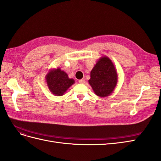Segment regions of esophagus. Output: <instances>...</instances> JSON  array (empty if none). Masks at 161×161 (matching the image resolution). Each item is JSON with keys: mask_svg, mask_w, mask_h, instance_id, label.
I'll return each mask as SVG.
<instances>
[{"mask_svg": "<svg viewBox=\"0 0 161 161\" xmlns=\"http://www.w3.org/2000/svg\"><path fill=\"white\" fill-rule=\"evenodd\" d=\"M79 82L80 84H84L85 82V80L84 79H82L79 80Z\"/></svg>", "mask_w": 161, "mask_h": 161, "instance_id": "esophagus-1", "label": "esophagus"}]
</instances>
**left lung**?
I'll list each match as a JSON object with an SVG mask.
<instances>
[{
  "label": "left lung",
  "instance_id": "left-lung-1",
  "mask_svg": "<svg viewBox=\"0 0 161 161\" xmlns=\"http://www.w3.org/2000/svg\"><path fill=\"white\" fill-rule=\"evenodd\" d=\"M118 80V72L114 63L108 56H102L91 71L89 83L96 95L106 97L114 92Z\"/></svg>",
  "mask_w": 161,
  "mask_h": 161
}]
</instances>
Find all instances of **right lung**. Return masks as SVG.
Returning <instances> with one entry per match:
<instances>
[{"instance_id": "add662e5", "label": "right lung", "mask_w": 161, "mask_h": 161, "mask_svg": "<svg viewBox=\"0 0 161 161\" xmlns=\"http://www.w3.org/2000/svg\"><path fill=\"white\" fill-rule=\"evenodd\" d=\"M45 78L48 89L56 96L64 95L75 82L74 79H70L67 73L59 67L50 69Z\"/></svg>"}]
</instances>
